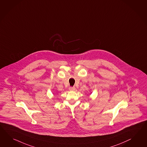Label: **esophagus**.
<instances>
[{
  "mask_svg": "<svg viewBox=\"0 0 147 147\" xmlns=\"http://www.w3.org/2000/svg\"><path fill=\"white\" fill-rule=\"evenodd\" d=\"M69 90L70 91H74L75 90V87L74 86H71L69 88Z\"/></svg>",
  "mask_w": 147,
  "mask_h": 147,
  "instance_id": "obj_1",
  "label": "esophagus"
}]
</instances>
